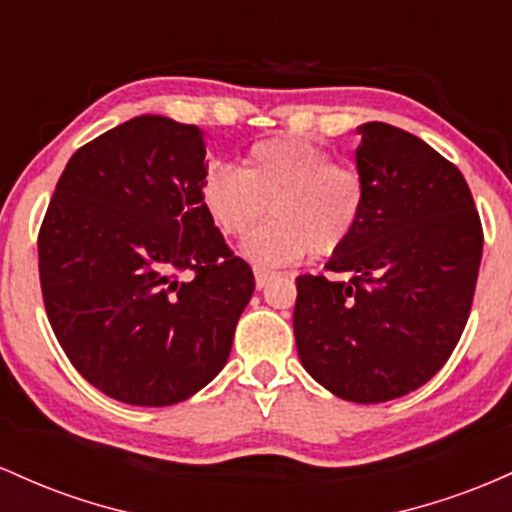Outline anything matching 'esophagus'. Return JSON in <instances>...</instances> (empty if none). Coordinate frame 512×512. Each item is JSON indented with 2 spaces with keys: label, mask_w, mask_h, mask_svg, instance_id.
I'll return each mask as SVG.
<instances>
[{
  "label": "esophagus",
  "mask_w": 512,
  "mask_h": 512,
  "mask_svg": "<svg viewBox=\"0 0 512 512\" xmlns=\"http://www.w3.org/2000/svg\"><path fill=\"white\" fill-rule=\"evenodd\" d=\"M254 275H256V287H258V290H263V287L271 285V280H275V275H278V273L266 271V268H256Z\"/></svg>",
  "instance_id": "34e87169"
}]
</instances>
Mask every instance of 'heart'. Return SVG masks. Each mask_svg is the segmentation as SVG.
<instances>
[{
    "label": "heart",
    "instance_id": "1",
    "mask_svg": "<svg viewBox=\"0 0 512 512\" xmlns=\"http://www.w3.org/2000/svg\"><path fill=\"white\" fill-rule=\"evenodd\" d=\"M203 208L225 237H241L271 210L273 220L241 244L261 268L331 256L348 244L365 208L358 169L333 162L326 147L300 137L256 142L244 166L210 164L200 186Z\"/></svg>",
    "mask_w": 512,
    "mask_h": 512
}]
</instances>
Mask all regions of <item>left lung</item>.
<instances>
[{"instance_id":"obj_1","label":"left lung","mask_w":512,"mask_h":512,"mask_svg":"<svg viewBox=\"0 0 512 512\" xmlns=\"http://www.w3.org/2000/svg\"><path fill=\"white\" fill-rule=\"evenodd\" d=\"M358 132L363 217L326 263L350 280L300 275L292 326L304 370L321 387L380 404L423 387L452 355L484 232L462 171L421 137L377 120Z\"/></svg>"}]
</instances>
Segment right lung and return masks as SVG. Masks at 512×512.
<instances>
[{"instance_id": "add662e5", "label": "right lung", "mask_w": 512, "mask_h": 512, "mask_svg": "<svg viewBox=\"0 0 512 512\" xmlns=\"http://www.w3.org/2000/svg\"><path fill=\"white\" fill-rule=\"evenodd\" d=\"M205 171L203 130L137 116L72 154L45 212L50 326L79 375L123 404H179L215 380L254 295L203 208Z\"/></svg>"}]
</instances>
